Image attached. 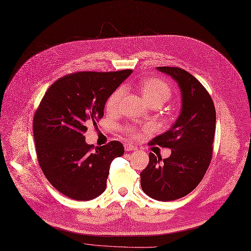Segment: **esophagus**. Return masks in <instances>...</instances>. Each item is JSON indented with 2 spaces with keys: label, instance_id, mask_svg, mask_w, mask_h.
<instances>
[{
  "label": "esophagus",
  "instance_id": "obj_1",
  "mask_svg": "<svg viewBox=\"0 0 251 251\" xmlns=\"http://www.w3.org/2000/svg\"><path fill=\"white\" fill-rule=\"evenodd\" d=\"M124 147H125V151H134L137 150V148L132 146V144H131V143H125Z\"/></svg>",
  "mask_w": 251,
  "mask_h": 251
}]
</instances>
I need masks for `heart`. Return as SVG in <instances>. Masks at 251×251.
<instances>
[{
    "label": "heart",
    "instance_id": "obj_1",
    "mask_svg": "<svg viewBox=\"0 0 251 251\" xmlns=\"http://www.w3.org/2000/svg\"><path fill=\"white\" fill-rule=\"evenodd\" d=\"M138 85L143 98L147 100L149 103L152 101H160L163 103L171 96L170 86L164 81L159 80V79H155V78L142 79ZM123 96H124L123 87H119L115 91H113V94L108 98L107 102H105V108H107V110L110 112L116 111L119 108V105H120ZM126 131L127 133L131 136L135 137L138 135L137 130L132 127H127Z\"/></svg>",
    "mask_w": 251,
    "mask_h": 251
}]
</instances>
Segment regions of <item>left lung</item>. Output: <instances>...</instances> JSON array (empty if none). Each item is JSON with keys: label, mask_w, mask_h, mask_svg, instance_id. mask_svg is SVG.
I'll return each instance as SVG.
<instances>
[{"label": "left lung", "mask_w": 251, "mask_h": 251, "mask_svg": "<svg viewBox=\"0 0 251 251\" xmlns=\"http://www.w3.org/2000/svg\"><path fill=\"white\" fill-rule=\"evenodd\" d=\"M172 77L181 91V111L175 123L151 144L171 149L167 159L150 152V163L140 173L143 192L170 201L190 193L202 180L213 156L216 131L214 101L203 85L178 67H156Z\"/></svg>", "instance_id": "1"}]
</instances>
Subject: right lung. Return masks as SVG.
I'll list each match as a JSON object with an SVG mask.
<instances>
[{"label": "right lung", "mask_w": 251, "mask_h": 251, "mask_svg": "<svg viewBox=\"0 0 251 251\" xmlns=\"http://www.w3.org/2000/svg\"><path fill=\"white\" fill-rule=\"evenodd\" d=\"M132 73L77 72L47 90L34 114L38 164L49 182L75 201H90L107 187L112 161L124 153L117 140L94 148L85 142L86 123L101 119L108 98Z\"/></svg>", "instance_id": "add662e5"}]
</instances>
